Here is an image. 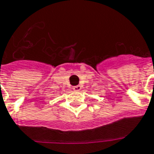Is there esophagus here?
Returning a JSON list of instances; mask_svg holds the SVG:
<instances>
[{
    "instance_id": "34e87169",
    "label": "esophagus",
    "mask_w": 154,
    "mask_h": 154,
    "mask_svg": "<svg viewBox=\"0 0 154 154\" xmlns=\"http://www.w3.org/2000/svg\"><path fill=\"white\" fill-rule=\"evenodd\" d=\"M73 89L74 91H76V92H79L81 89H82V87H81L80 85H77V86H75V87H73Z\"/></svg>"
}]
</instances>
